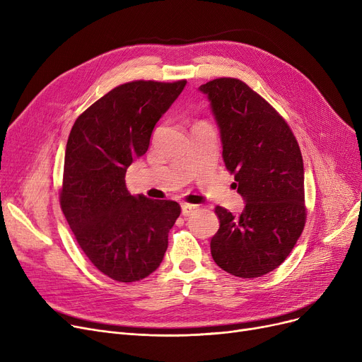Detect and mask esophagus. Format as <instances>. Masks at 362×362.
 Returning a JSON list of instances; mask_svg holds the SVG:
<instances>
[{
    "label": "esophagus",
    "instance_id": "obj_1",
    "mask_svg": "<svg viewBox=\"0 0 362 362\" xmlns=\"http://www.w3.org/2000/svg\"><path fill=\"white\" fill-rule=\"evenodd\" d=\"M197 205H192V204H182V216H185V217H189V216H192L195 211H197Z\"/></svg>",
    "mask_w": 362,
    "mask_h": 362
}]
</instances>
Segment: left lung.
Wrapping results in <instances>:
<instances>
[{"instance_id":"left-lung-1","label":"left lung","mask_w":362,"mask_h":362,"mask_svg":"<svg viewBox=\"0 0 362 362\" xmlns=\"http://www.w3.org/2000/svg\"><path fill=\"white\" fill-rule=\"evenodd\" d=\"M220 129L223 161L245 201L240 216L216 206L220 229L211 255L224 272L261 277L288 258L305 226L303 161L280 114L239 79L199 86Z\"/></svg>"}]
</instances>
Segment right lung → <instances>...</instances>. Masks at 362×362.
<instances>
[{"instance_id":"right-lung-1","label":"right lung","mask_w":362,"mask_h":362,"mask_svg":"<svg viewBox=\"0 0 362 362\" xmlns=\"http://www.w3.org/2000/svg\"><path fill=\"white\" fill-rule=\"evenodd\" d=\"M185 85H120L71 127L60 205L82 251L112 280L136 281L156 272L180 216L175 201L130 195L124 177L127 167L148 151L152 130Z\"/></svg>"}]
</instances>
